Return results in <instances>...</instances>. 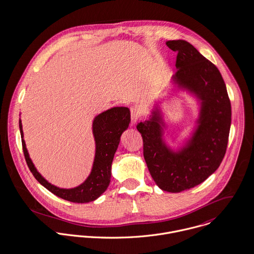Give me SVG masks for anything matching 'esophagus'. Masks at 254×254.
<instances>
[{"mask_svg":"<svg viewBox=\"0 0 254 254\" xmlns=\"http://www.w3.org/2000/svg\"><path fill=\"white\" fill-rule=\"evenodd\" d=\"M141 112L139 111V109H136V108H132L131 109V121H132V124H135L141 117Z\"/></svg>","mask_w":254,"mask_h":254,"instance_id":"obj_1","label":"esophagus"}]
</instances>
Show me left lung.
Listing matches in <instances>:
<instances>
[{"label":"left lung","instance_id":"8db88e82","mask_svg":"<svg viewBox=\"0 0 254 254\" xmlns=\"http://www.w3.org/2000/svg\"><path fill=\"white\" fill-rule=\"evenodd\" d=\"M166 45L178 53L174 81L200 101L197 128L177 151L163 142L165 124L157 107L137 129L153 181L162 190L180 192L205 181L220 166L228 145L232 109L225 82L211 62L187 41L172 40Z\"/></svg>","mask_w":254,"mask_h":254}]
</instances>
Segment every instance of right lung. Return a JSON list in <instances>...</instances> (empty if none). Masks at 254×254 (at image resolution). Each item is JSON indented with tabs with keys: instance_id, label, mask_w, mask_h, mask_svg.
I'll list each match as a JSON object with an SVG mask.
<instances>
[{
	"instance_id": "obj_1",
	"label": "right lung",
	"mask_w": 254,
	"mask_h": 254,
	"mask_svg": "<svg viewBox=\"0 0 254 254\" xmlns=\"http://www.w3.org/2000/svg\"><path fill=\"white\" fill-rule=\"evenodd\" d=\"M130 110L128 108L116 107L108 109L95 117L93 121V134L96 142V154L91 174L80 186L73 189H61L42 177L32 163L25 142L21 120L19 129L22 148L26 163L37 181L51 192L65 200L85 203L97 199L108 189L111 176V164L114 153L118 147L122 133L130 123Z\"/></svg>"
}]
</instances>
